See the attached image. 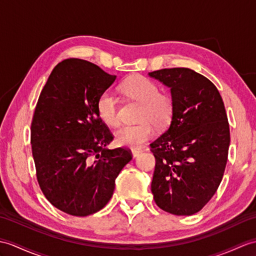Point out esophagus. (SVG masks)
I'll use <instances>...</instances> for the list:
<instances>
[{
  "instance_id": "obj_1",
  "label": "esophagus",
  "mask_w": 256,
  "mask_h": 256,
  "mask_svg": "<svg viewBox=\"0 0 256 256\" xmlns=\"http://www.w3.org/2000/svg\"><path fill=\"white\" fill-rule=\"evenodd\" d=\"M140 152H142V150H132V155H133V158L138 157Z\"/></svg>"
}]
</instances>
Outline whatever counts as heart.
<instances>
[{
  "instance_id": "1",
  "label": "heart",
  "mask_w": 256,
  "mask_h": 256,
  "mask_svg": "<svg viewBox=\"0 0 256 256\" xmlns=\"http://www.w3.org/2000/svg\"><path fill=\"white\" fill-rule=\"evenodd\" d=\"M122 90L128 97L142 104L138 120L142 121L135 126H123L116 133V142L123 147L136 148L152 138L155 126H164L170 121L172 114L171 99L164 94H159V89L144 76L134 75L123 82ZM98 114L104 123L114 126L120 121L118 106L116 94L111 90H106L100 94L97 102Z\"/></svg>"
}]
</instances>
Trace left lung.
Listing matches in <instances>:
<instances>
[{
  "label": "left lung",
  "mask_w": 256,
  "mask_h": 256,
  "mask_svg": "<svg viewBox=\"0 0 256 256\" xmlns=\"http://www.w3.org/2000/svg\"><path fill=\"white\" fill-rule=\"evenodd\" d=\"M148 76L170 88L172 100L170 126L150 144L154 200L167 212L193 215L216 193L227 164L230 130L224 101L216 86L191 68Z\"/></svg>",
  "instance_id": "left-lung-1"
}]
</instances>
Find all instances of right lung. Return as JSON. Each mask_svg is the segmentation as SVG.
Returning a JSON list of instances; mask_svg holds the SVG:
<instances>
[{
    "mask_svg": "<svg viewBox=\"0 0 256 256\" xmlns=\"http://www.w3.org/2000/svg\"><path fill=\"white\" fill-rule=\"evenodd\" d=\"M116 78L97 65L66 58L53 68L32 122V150L41 191L68 215L84 217L102 210L116 179L132 155L108 150L114 140L97 102Z\"/></svg>",
    "mask_w": 256,
    "mask_h": 256,
    "instance_id": "1",
    "label": "right lung"
}]
</instances>
